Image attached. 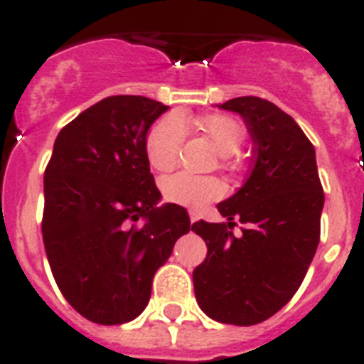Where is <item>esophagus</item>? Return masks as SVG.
<instances>
[{"label":"esophagus","mask_w":364,"mask_h":364,"mask_svg":"<svg viewBox=\"0 0 364 364\" xmlns=\"http://www.w3.org/2000/svg\"><path fill=\"white\" fill-rule=\"evenodd\" d=\"M188 216H191V223H196V221H198L201 218L198 210H188Z\"/></svg>","instance_id":"1"}]
</instances>
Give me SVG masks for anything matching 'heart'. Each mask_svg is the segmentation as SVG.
<instances>
[{"instance_id":"1","label":"heart","mask_w":364,"mask_h":364,"mask_svg":"<svg viewBox=\"0 0 364 364\" xmlns=\"http://www.w3.org/2000/svg\"><path fill=\"white\" fill-rule=\"evenodd\" d=\"M196 126L210 139V143L220 151V164L223 168L232 170L235 164L230 154L236 151L243 139V126L235 117L223 113H208L196 119ZM185 139V122L176 113L161 117L148 129L144 137V156L148 164L156 172H170L178 164V154ZM161 192L166 203L178 207L201 210L207 205L221 200L225 188L220 179L213 176H192V173H176L161 183Z\"/></svg>"}]
</instances>
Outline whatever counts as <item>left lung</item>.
Returning a JSON list of instances; mask_svg holds the SVG:
<instances>
[{
    "label": "left lung",
    "mask_w": 364,
    "mask_h": 364,
    "mask_svg": "<svg viewBox=\"0 0 364 364\" xmlns=\"http://www.w3.org/2000/svg\"><path fill=\"white\" fill-rule=\"evenodd\" d=\"M218 107L242 115L255 143L247 181L218 203L227 221H196L207 258L192 273L200 308L210 318L252 326L273 317L304 280L321 240L324 192L315 148L278 106L238 97ZM242 223V235L232 227Z\"/></svg>",
    "instance_id": "left-lung-1"
}]
</instances>
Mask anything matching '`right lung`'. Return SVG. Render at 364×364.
<instances>
[{"instance_id": "right-lung-1", "label": "right lung", "mask_w": 364, "mask_h": 364, "mask_svg": "<svg viewBox=\"0 0 364 364\" xmlns=\"http://www.w3.org/2000/svg\"><path fill=\"white\" fill-rule=\"evenodd\" d=\"M168 106L115 95L60 129L43 173L42 235L60 291L82 317L124 324L143 314L154 274L191 230L186 208L157 207L144 137Z\"/></svg>"}]
</instances>
